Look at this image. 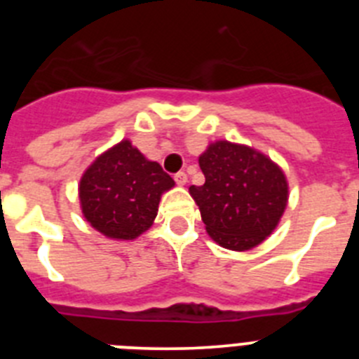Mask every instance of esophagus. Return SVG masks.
Here are the masks:
<instances>
[{"instance_id": "34e87169", "label": "esophagus", "mask_w": 359, "mask_h": 359, "mask_svg": "<svg viewBox=\"0 0 359 359\" xmlns=\"http://www.w3.org/2000/svg\"><path fill=\"white\" fill-rule=\"evenodd\" d=\"M174 182H176L177 185H185V183L189 182V176H187L185 172H177L174 174Z\"/></svg>"}]
</instances>
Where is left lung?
<instances>
[{"label": "left lung", "instance_id": "left-lung-1", "mask_svg": "<svg viewBox=\"0 0 359 359\" xmlns=\"http://www.w3.org/2000/svg\"><path fill=\"white\" fill-rule=\"evenodd\" d=\"M201 187L189 189L208 236L244 252L277 228L287 205V180L275 161L246 145L219 140L199 156Z\"/></svg>", "mask_w": 359, "mask_h": 359}]
</instances>
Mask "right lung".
I'll return each mask as SVG.
<instances>
[{"mask_svg": "<svg viewBox=\"0 0 359 359\" xmlns=\"http://www.w3.org/2000/svg\"><path fill=\"white\" fill-rule=\"evenodd\" d=\"M174 180L129 140L102 152L86 169L79 199L86 221L109 239L133 241L151 228Z\"/></svg>", "mask_w": 359, "mask_h": 359, "instance_id": "obj_1", "label": "right lung"}]
</instances>
